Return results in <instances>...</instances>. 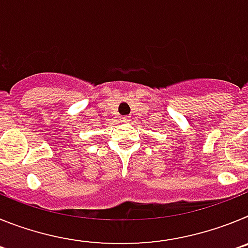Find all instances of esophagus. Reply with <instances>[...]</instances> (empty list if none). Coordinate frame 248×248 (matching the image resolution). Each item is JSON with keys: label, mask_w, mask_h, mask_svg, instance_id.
I'll use <instances>...</instances> for the list:
<instances>
[{"label": "esophagus", "mask_w": 248, "mask_h": 248, "mask_svg": "<svg viewBox=\"0 0 248 248\" xmlns=\"http://www.w3.org/2000/svg\"><path fill=\"white\" fill-rule=\"evenodd\" d=\"M122 120L124 123H128L129 122V117H122Z\"/></svg>", "instance_id": "1"}]
</instances>
